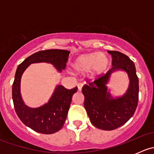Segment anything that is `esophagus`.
Instances as JSON below:
<instances>
[{"mask_svg": "<svg viewBox=\"0 0 154 154\" xmlns=\"http://www.w3.org/2000/svg\"><path fill=\"white\" fill-rule=\"evenodd\" d=\"M83 83H78V84H77V87H78V89L80 90V91L82 89V88H83Z\"/></svg>", "mask_w": 154, "mask_h": 154, "instance_id": "34e87169", "label": "esophagus"}]
</instances>
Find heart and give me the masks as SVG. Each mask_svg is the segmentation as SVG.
Instances as JSON below:
<instances>
[{"label": "heart", "instance_id": "b5f03b06", "mask_svg": "<svg viewBox=\"0 0 154 154\" xmlns=\"http://www.w3.org/2000/svg\"><path fill=\"white\" fill-rule=\"evenodd\" d=\"M109 65V59L105 54L92 53L79 57L72 63L74 71L78 74H84L89 71L92 77L103 74Z\"/></svg>", "mask_w": 154, "mask_h": 154}]
</instances>
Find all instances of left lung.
<instances>
[{
	"instance_id": "obj_1",
	"label": "left lung",
	"mask_w": 154,
	"mask_h": 154,
	"mask_svg": "<svg viewBox=\"0 0 154 154\" xmlns=\"http://www.w3.org/2000/svg\"><path fill=\"white\" fill-rule=\"evenodd\" d=\"M112 57V67L106 74L95 79H87V84L82 88L84 106L90 122L97 128L112 130L124 125L133 116L139 102V78L133 62L125 54L116 51H108ZM122 69L128 74L130 86L122 98L114 99L107 92V82L110 74Z\"/></svg>"
}]
</instances>
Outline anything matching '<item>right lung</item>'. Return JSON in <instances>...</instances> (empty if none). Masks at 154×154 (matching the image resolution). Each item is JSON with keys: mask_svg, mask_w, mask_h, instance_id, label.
Returning <instances> with one entry per match:
<instances>
[{"mask_svg": "<svg viewBox=\"0 0 154 154\" xmlns=\"http://www.w3.org/2000/svg\"><path fill=\"white\" fill-rule=\"evenodd\" d=\"M69 54V51L58 49L38 51L27 57L17 68L12 91L14 108L20 120L34 131L42 134H52L63 127L72 96L77 92V87L67 89L59 85L48 103L38 108H29L24 105L20 93L21 75L31 63L42 62L54 65L61 71L66 67Z\"/></svg>", "mask_w": 154, "mask_h": 154, "instance_id": "right-lung-1", "label": "right lung"}]
</instances>
